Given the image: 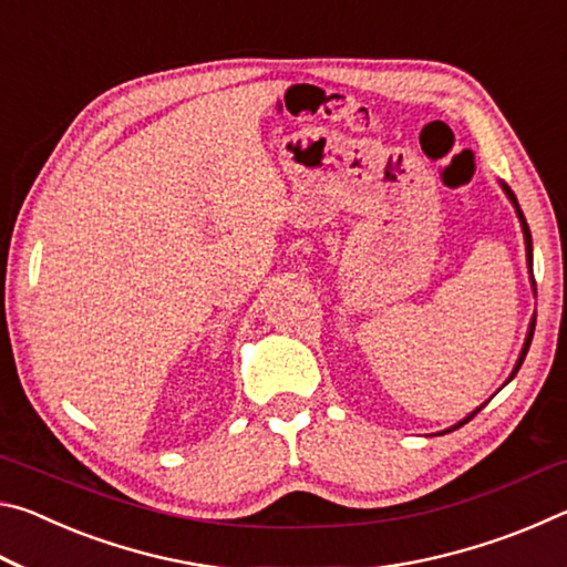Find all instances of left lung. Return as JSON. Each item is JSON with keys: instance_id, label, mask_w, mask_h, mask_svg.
<instances>
[{"instance_id": "obj_1", "label": "left lung", "mask_w": 567, "mask_h": 567, "mask_svg": "<svg viewBox=\"0 0 567 567\" xmlns=\"http://www.w3.org/2000/svg\"><path fill=\"white\" fill-rule=\"evenodd\" d=\"M505 192H507V197L513 199V205H515V209H517V217H520V223H523V233H525V249H527V265H530V272H533V237H530V227H527V223H525V215H523V209L517 207V199H515V195L511 192V187L505 185ZM533 287H535V277H533ZM533 330H535V320L530 322V332H527V340H525V348H523V352H520V360H517V364H515V370H513V375L511 378H515V372L520 370V364H523V360H525V354H527V350H530V340H533ZM480 412V408L473 412V415L470 417H465L463 422H457L455 427H460V425H465V422H470L473 420L475 415ZM453 427V430H455Z\"/></svg>"}]
</instances>
